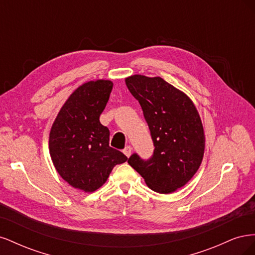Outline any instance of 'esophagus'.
Returning <instances> with one entry per match:
<instances>
[{"label": "esophagus", "instance_id": "34e87169", "mask_svg": "<svg viewBox=\"0 0 255 255\" xmlns=\"http://www.w3.org/2000/svg\"><path fill=\"white\" fill-rule=\"evenodd\" d=\"M123 153H125L128 157H129L130 154H132V146H130V145L126 146L125 150H123Z\"/></svg>", "mask_w": 255, "mask_h": 255}]
</instances>
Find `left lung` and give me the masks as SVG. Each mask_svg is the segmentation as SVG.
I'll list each match as a JSON object with an SVG mask.
<instances>
[{"instance_id": "obj_1", "label": "left lung", "mask_w": 255, "mask_h": 255, "mask_svg": "<svg viewBox=\"0 0 255 255\" xmlns=\"http://www.w3.org/2000/svg\"><path fill=\"white\" fill-rule=\"evenodd\" d=\"M126 84L141 106L155 146L150 159L133 154L128 163L150 189L171 194L187 184L202 163L205 135L201 118L190 98L159 76L135 74Z\"/></svg>"}]
</instances>
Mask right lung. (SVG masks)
Returning a JSON list of instances; mask_svg holds the SVG:
<instances>
[{
  "mask_svg": "<svg viewBox=\"0 0 255 255\" xmlns=\"http://www.w3.org/2000/svg\"><path fill=\"white\" fill-rule=\"evenodd\" d=\"M112 89L109 80L84 83L67 99L51 128L54 167L67 183L85 192L99 189L113 168L128 160L110 146V129L100 122Z\"/></svg>",
  "mask_w": 255,
  "mask_h": 255,
  "instance_id": "right-lung-1",
  "label": "right lung"
}]
</instances>
